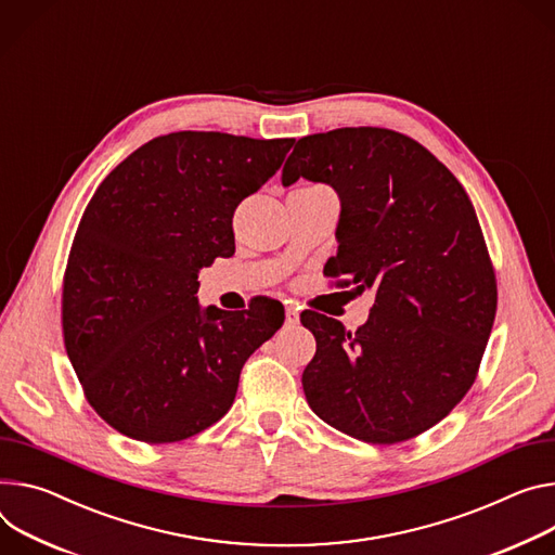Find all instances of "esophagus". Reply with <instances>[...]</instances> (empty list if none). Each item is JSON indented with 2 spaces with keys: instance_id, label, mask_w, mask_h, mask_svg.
Masks as SVG:
<instances>
[{
  "instance_id": "1",
  "label": "esophagus",
  "mask_w": 555,
  "mask_h": 555,
  "mask_svg": "<svg viewBox=\"0 0 555 555\" xmlns=\"http://www.w3.org/2000/svg\"><path fill=\"white\" fill-rule=\"evenodd\" d=\"M298 323V310L294 306L285 308V325H296Z\"/></svg>"
}]
</instances>
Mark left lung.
<instances>
[{"mask_svg":"<svg viewBox=\"0 0 555 555\" xmlns=\"http://www.w3.org/2000/svg\"><path fill=\"white\" fill-rule=\"evenodd\" d=\"M327 183L340 201L330 276L376 294L347 332L306 312L317 354L304 372L312 412L376 444L442 421L472 387L495 317V276L476 210L427 147L385 128L298 139L281 181Z\"/></svg>","mask_w":555,"mask_h":555,"instance_id":"8db88e82","label":"left lung"}]
</instances>
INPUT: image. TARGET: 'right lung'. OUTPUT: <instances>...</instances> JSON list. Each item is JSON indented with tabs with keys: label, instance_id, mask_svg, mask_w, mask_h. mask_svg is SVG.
I'll use <instances>...</instances> for the list:
<instances>
[{
	"label": "right lung",
	"instance_id": "obj_1",
	"mask_svg": "<svg viewBox=\"0 0 555 555\" xmlns=\"http://www.w3.org/2000/svg\"><path fill=\"white\" fill-rule=\"evenodd\" d=\"M294 139L172 132L96 188L64 281V343L94 412L143 442H177L232 408L251 351L283 325L279 300L243 314L194 296L198 272L234 255L232 217Z\"/></svg>",
	"mask_w": 555,
	"mask_h": 555
}]
</instances>
